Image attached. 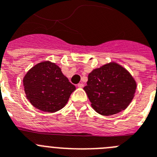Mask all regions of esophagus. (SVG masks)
I'll return each mask as SVG.
<instances>
[{
	"instance_id": "esophagus-1",
	"label": "esophagus",
	"mask_w": 157,
	"mask_h": 157,
	"mask_svg": "<svg viewBox=\"0 0 157 157\" xmlns=\"http://www.w3.org/2000/svg\"><path fill=\"white\" fill-rule=\"evenodd\" d=\"M77 86L78 87V88H82V87L84 86V85H83V83H78L77 85Z\"/></svg>"
}]
</instances>
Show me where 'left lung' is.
<instances>
[{"label": "left lung", "instance_id": "1", "mask_svg": "<svg viewBox=\"0 0 157 157\" xmlns=\"http://www.w3.org/2000/svg\"><path fill=\"white\" fill-rule=\"evenodd\" d=\"M137 83L130 72L116 62L94 69L83 90L91 106L102 116L125 110L134 97Z\"/></svg>", "mask_w": 157, "mask_h": 157}]
</instances>
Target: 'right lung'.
<instances>
[{
	"label": "right lung",
	"instance_id": "1",
	"mask_svg": "<svg viewBox=\"0 0 157 157\" xmlns=\"http://www.w3.org/2000/svg\"><path fill=\"white\" fill-rule=\"evenodd\" d=\"M27 100L34 108L45 112H56L63 109L75 86L62 73L55 63H37L23 79Z\"/></svg>",
	"mask_w": 157,
	"mask_h": 157
}]
</instances>
